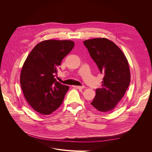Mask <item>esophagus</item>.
<instances>
[{
  "label": "esophagus",
  "mask_w": 152,
  "mask_h": 152,
  "mask_svg": "<svg viewBox=\"0 0 152 152\" xmlns=\"http://www.w3.org/2000/svg\"><path fill=\"white\" fill-rule=\"evenodd\" d=\"M73 87H75V88L77 89H84V86H73Z\"/></svg>",
  "instance_id": "esophagus-1"
}]
</instances>
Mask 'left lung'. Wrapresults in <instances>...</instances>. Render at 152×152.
<instances>
[{"instance_id": "1", "label": "left lung", "mask_w": 152, "mask_h": 152, "mask_svg": "<svg viewBox=\"0 0 152 152\" xmlns=\"http://www.w3.org/2000/svg\"><path fill=\"white\" fill-rule=\"evenodd\" d=\"M92 59L104 75L102 87L96 89L91 104L100 112L112 110L122 98L131 81L129 64L117 45L105 38L84 41Z\"/></svg>"}]
</instances>
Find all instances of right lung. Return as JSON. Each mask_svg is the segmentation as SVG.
Segmentation results:
<instances>
[{"label":"right lung","instance_id":"add662e5","mask_svg":"<svg viewBox=\"0 0 152 152\" xmlns=\"http://www.w3.org/2000/svg\"><path fill=\"white\" fill-rule=\"evenodd\" d=\"M74 46L71 40H44L36 45L21 69L20 84L27 102L49 115L59 108L69 87L57 81L59 66Z\"/></svg>","mask_w":152,"mask_h":152}]
</instances>
